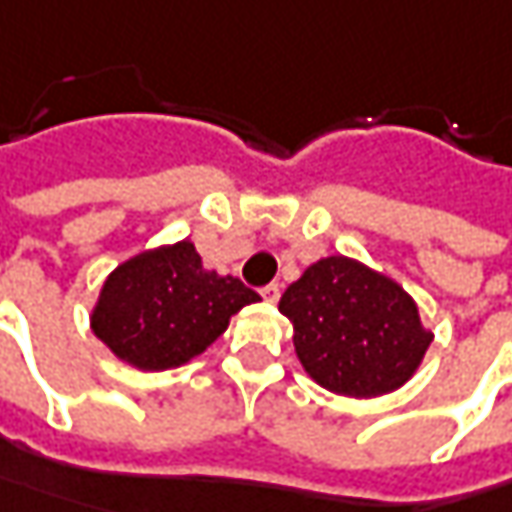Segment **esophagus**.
<instances>
[{"label": "esophagus", "mask_w": 512, "mask_h": 512, "mask_svg": "<svg viewBox=\"0 0 512 512\" xmlns=\"http://www.w3.org/2000/svg\"><path fill=\"white\" fill-rule=\"evenodd\" d=\"M260 295H263V300L275 303V300L280 298V286L278 283H269V286H263V289H260Z\"/></svg>", "instance_id": "esophagus-1"}]
</instances>
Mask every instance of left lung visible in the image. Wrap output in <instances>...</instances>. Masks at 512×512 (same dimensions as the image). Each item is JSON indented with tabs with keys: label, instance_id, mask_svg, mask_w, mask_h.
I'll return each instance as SVG.
<instances>
[{
	"label": "left lung",
	"instance_id": "obj_1",
	"mask_svg": "<svg viewBox=\"0 0 512 512\" xmlns=\"http://www.w3.org/2000/svg\"><path fill=\"white\" fill-rule=\"evenodd\" d=\"M303 369L338 395L372 398L407 384L433 332L387 275L344 255L312 263L280 298Z\"/></svg>",
	"mask_w": 512,
	"mask_h": 512
}]
</instances>
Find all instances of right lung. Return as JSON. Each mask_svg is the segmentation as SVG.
I'll use <instances>...</instances> for the list:
<instances>
[{
  "mask_svg": "<svg viewBox=\"0 0 512 512\" xmlns=\"http://www.w3.org/2000/svg\"><path fill=\"white\" fill-rule=\"evenodd\" d=\"M255 300V289L232 275L206 272L194 243L180 240L117 266L102 286L91 329L125 364L160 372L212 346L234 312Z\"/></svg>",
  "mask_w": 512,
  "mask_h": 512,
  "instance_id": "1",
  "label": "right lung"
}]
</instances>
